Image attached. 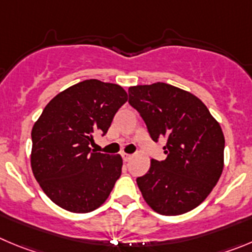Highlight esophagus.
Masks as SVG:
<instances>
[{
  "instance_id": "obj_1",
  "label": "esophagus",
  "mask_w": 252,
  "mask_h": 252,
  "mask_svg": "<svg viewBox=\"0 0 252 252\" xmlns=\"http://www.w3.org/2000/svg\"><path fill=\"white\" fill-rule=\"evenodd\" d=\"M122 158H123L124 161H129L131 158H133V155L126 154V153H123V154H122Z\"/></svg>"
}]
</instances>
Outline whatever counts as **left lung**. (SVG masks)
<instances>
[{
  "mask_svg": "<svg viewBox=\"0 0 252 252\" xmlns=\"http://www.w3.org/2000/svg\"><path fill=\"white\" fill-rule=\"evenodd\" d=\"M154 142L165 138L166 159H152L137 179L145 203L160 215H182L200 205L224 169L225 138L219 122L196 95L170 84L129 87Z\"/></svg>",
  "mask_w": 252,
  "mask_h": 252,
  "instance_id": "8db88e82",
  "label": "left lung"
}]
</instances>
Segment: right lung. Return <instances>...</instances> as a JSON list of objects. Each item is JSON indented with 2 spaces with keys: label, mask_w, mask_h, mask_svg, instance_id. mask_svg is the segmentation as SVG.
Returning <instances> with one entry per match:
<instances>
[{
  "label": "right lung",
  "mask_w": 252,
  "mask_h": 252,
  "mask_svg": "<svg viewBox=\"0 0 252 252\" xmlns=\"http://www.w3.org/2000/svg\"><path fill=\"white\" fill-rule=\"evenodd\" d=\"M128 100L121 86L87 79L58 93L32 128L31 166L44 194L70 213H89L108 199L119 179V154L92 152Z\"/></svg>",
  "instance_id": "add662e5"
}]
</instances>
